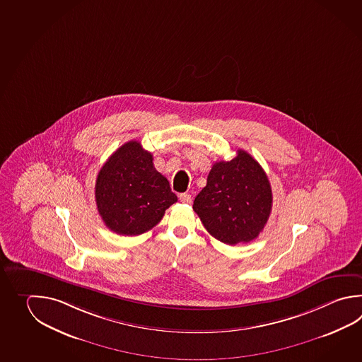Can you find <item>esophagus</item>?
Returning <instances> with one entry per match:
<instances>
[{
  "instance_id": "esophagus-1",
  "label": "esophagus",
  "mask_w": 362,
  "mask_h": 362,
  "mask_svg": "<svg viewBox=\"0 0 362 362\" xmlns=\"http://www.w3.org/2000/svg\"><path fill=\"white\" fill-rule=\"evenodd\" d=\"M179 199L183 204H191L192 202V196L189 193H182V194H179Z\"/></svg>"
}]
</instances>
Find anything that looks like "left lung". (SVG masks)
<instances>
[{"label":"left lung","instance_id":"obj_1","mask_svg":"<svg viewBox=\"0 0 362 362\" xmlns=\"http://www.w3.org/2000/svg\"><path fill=\"white\" fill-rule=\"evenodd\" d=\"M193 210L207 232L227 245L250 243L263 230L272 210L266 171L243 149L230 161L213 165Z\"/></svg>","mask_w":362,"mask_h":362}]
</instances>
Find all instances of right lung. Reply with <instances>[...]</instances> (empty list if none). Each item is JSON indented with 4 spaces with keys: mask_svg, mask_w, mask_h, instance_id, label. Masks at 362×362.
Listing matches in <instances>:
<instances>
[{
    "mask_svg": "<svg viewBox=\"0 0 362 362\" xmlns=\"http://www.w3.org/2000/svg\"><path fill=\"white\" fill-rule=\"evenodd\" d=\"M95 201L108 228L122 236H138L158 224L177 197L171 192L169 180L155 169L151 152L132 141L102 166L96 177Z\"/></svg>",
    "mask_w": 362,
    "mask_h": 362,
    "instance_id": "1",
    "label": "right lung"
}]
</instances>
